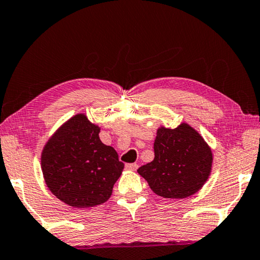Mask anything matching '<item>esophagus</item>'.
<instances>
[{"label": "esophagus", "mask_w": 260, "mask_h": 260, "mask_svg": "<svg viewBox=\"0 0 260 260\" xmlns=\"http://www.w3.org/2000/svg\"><path fill=\"white\" fill-rule=\"evenodd\" d=\"M125 169L130 171H136L138 169V165H136V163H127V165H125Z\"/></svg>", "instance_id": "34e87169"}]
</instances>
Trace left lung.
I'll return each mask as SVG.
<instances>
[{
    "label": "left lung",
    "instance_id": "obj_1",
    "mask_svg": "<svg viewBox=\"0 0 260 260\" xmlns=\"http://www.w3.org/2000/svg\"><path fill=\"white\" fill-rule=\"evenodd\" d=\"M154 160L138 174L158 197L185 199L199 192L211 174L213 155L206 140L187 123L161 125L154 140Z\"/></svg>",
    "mask_w": 260,
    "mask_h": 260
}]
</instances>
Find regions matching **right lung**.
I'll list each match as a JSON object with an SVG mask.
<instances>
[{
	"label": "right lung",
	"mask_w": 260,
	"mask_h": 260,
	"mask_svg": "<svg viewBox=\"0 0 260 260\" xmlns=\"http://www.w3.org/2000/svg\"><path fill=\"white\" fill-rule=\"evenodd\" d=\"M100 126L80 113L58 127L44 145L41 168L48 188L70 207L105 203L124 165L99 138Z\"/></svg>",
	"instance_id": "add662e5"
}]
</instances>
